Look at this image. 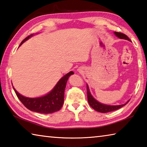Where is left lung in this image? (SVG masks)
I'll return each instance as SVG.
<instances>
[{
  "label": "left lung",
  "mask_w": 147,
  "mask_h": 147,
  "mask_svg": "<svg viewBox=\"0 0 147 147\" xmlns=\"http://www.w3.org/2000/svg\"><path fill=\"white\" fill-rule=\"evenodd\" d=\"M114 34L117 37V38H120V39H126V40H128L129 41H131L130 39L128 38V36L126 35L120 33V32H114ZM87 94H88V102L89 104V105L92 108L94 109V110H96V111H98V112L100 113H107V112H109V111H113L117 110L119 108H122L124 106H125L126 104H127L129 100H128L125 104H121V105H115V106H113V105H108V104H104L102 103L99 102L98 101H97L94 98L92 94L91 93L90 91H89V88L88 84H87Z\"/></svg>",
  "instance_id": "1"
}]
</instances>
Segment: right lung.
Segmentation results:
<instances>
[{
  "instance_id": "obj_1",
  "label": "right lung",
  "mask_w": 147,
  "mask_h": 147,
  "mask_svg": "<svg viewBox=\"0 0 147 147\" xmlns=\"http://www.w3.org/2000/svg\"><path fill=\"white\" fill-rule=\"evenodd\" d=\"M33 36L34 34H31L30 36L26 38L21 42L19 47ZM73 74L74 73L73 71H70L69 73L66 74L59 80L56 85L49 93L39 97H26L19 93L13 87V88L17 97L26 108L35 112L45 114L52 113L59 111L63 106L64 102V91L69 76Z\"/></svg>"
}]
</instances>
